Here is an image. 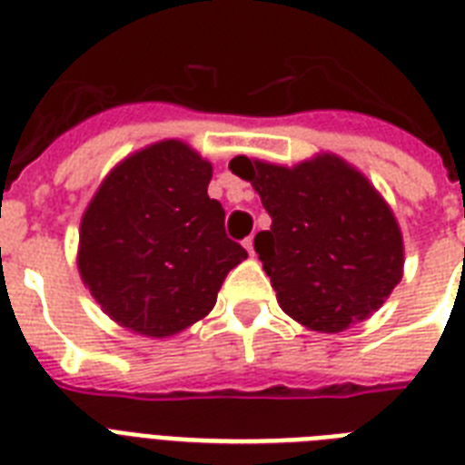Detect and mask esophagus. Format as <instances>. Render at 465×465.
<instances>
[{
	"label": "esophagus",
	"mask_w": 465,
	"mask_h": 465,
	"mask_svg": "<svg viewBox=\"0 0 465 465\" xmlns=\"http://www.w3.org/2000/svg\"><path fill=\"white\" fill-rule=\"evenodd\" d=\"M243 248H246L248 253L251 255H255V248H253V236H248L246 241H243Z\"/></svg>",
	"instance_id": "obj_1"
}]
</instances>
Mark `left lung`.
<instances>
[{
	"label": "left lung",
	"instance_id": "1",
	"mask_svg": "<svg viewBox=\"0 0 465 465\" xmlns=\"http://www.w3.org/2000/svg\"><path fill=\"white\" fill-rule=\"evenodd\" d=\"M229 168L272 219L253 246L287 316L340 332L389 299L403 277V236L360 171L332 154L292 168L236 156Z\"/></svg>",
	"mask_w": 465,
	"mask_h": 465
}]
</instances>
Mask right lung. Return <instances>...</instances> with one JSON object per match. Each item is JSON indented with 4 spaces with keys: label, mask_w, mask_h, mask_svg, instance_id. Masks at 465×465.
I'll return each mask as SVG.
<instances>
[{
    "label": "right lung",
    "mask_w": 465,
    "mask_h": 465,
    "mask_svg": "<svg viewBox=\"0 0 465 465\" xmlns=\"http://www.w3.org/2000/svg\"><path fill=\"white\" fill-rule=\"evenodd\" d=\"M212 163L178 140L156 142L105 175L82 217L79 272L123 328L168 338L204 318L248 253L207 195Z\"/></svg>",
    "instance_id": "1"
}]
</instances>
